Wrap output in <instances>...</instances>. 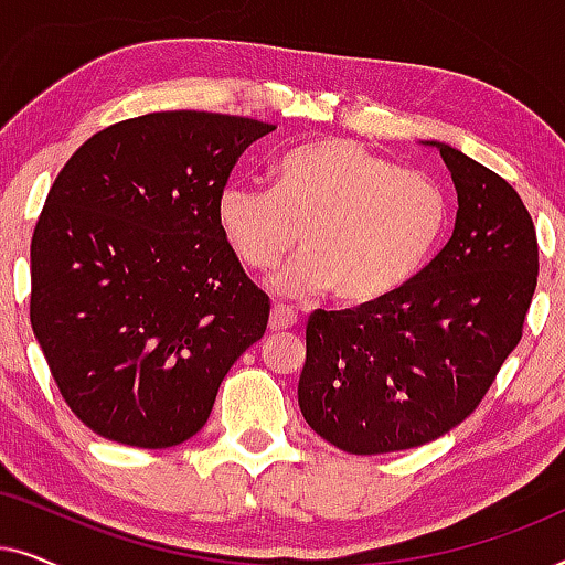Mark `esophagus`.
Wrapping results in <instances>:
<instances>
[{
	"label": "esophagus",
	"mask_w": 565,
	"mask_h": 565,
	"mask_svg": "<svg viewBox=\"0 0 565 565\" xmlns=\"http://www.w3.org/2000/svg\"><path fill=\"white\" fill-rule=\"evenodd\" d=\"M296 323V313L285 306H275L273 313H269V331H285Z\"/></svg>",
	"instance_id": "obj_1"
}]
</instances>
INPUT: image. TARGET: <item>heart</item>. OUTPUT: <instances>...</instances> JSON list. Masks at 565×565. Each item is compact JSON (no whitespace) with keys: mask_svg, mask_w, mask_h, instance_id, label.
I'll return each instance as SVG.
<instances>
[{"mask_svg":"<svg viewBox=\"0 0 565 565\" xmlns=\"http://www.w3.org/2000/svg\"><path fill=\"white\" fill-rule=\"evenodd\" d=\"M215 221L236 262L273 273L285 296L334 290L344 306H373L404 290L427 267L450 223L445 190L347 138H321L285 153L273 188L228 182Z\"/></svg>","mask_w":565,"mask_h":565,"instance_id":"obj_1","label":"heart"}]
</instances>
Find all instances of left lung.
I'll list each match as a JSON object with an SVG mask.
<instances>
[{
  "label": "left lung",
  "mask_w": 565,
  "mask_h": 565,
  "mask_svg": "<svg viewBox=\"0 0 565 565\" xmlns=\"http://www.w3.org/2000/svg\"><path fill=\"white\" fill-rule=\"evenodd\" d=\"M435 146L458 190L445 249L396 296L316 308L306 323L300 412L352 455L427 445L468 419L520 344L537 285V236L516 190Z\"/></svg>",
  "instance_id": "1"
}]
</instances>
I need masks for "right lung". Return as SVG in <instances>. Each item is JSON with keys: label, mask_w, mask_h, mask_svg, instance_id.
Here are the masks:
<instances>
[{"label": "right lung", "mask_w": 565, "mask_h": 565, "mask_svg": "<svg viewBox=\"0 0 565 565\" xmlns=\"http://www.w3.org/2000/svg\"><path fill=\"white\" fill-rule=\"evenodd\" d=\"M275 126L167 110L120 120L61 169L30 242V323L68 408L161 450L198 435L269 300L223 242L231 169Z\"/></svg>", "instance_id": "add662e5"}]
</instances>
